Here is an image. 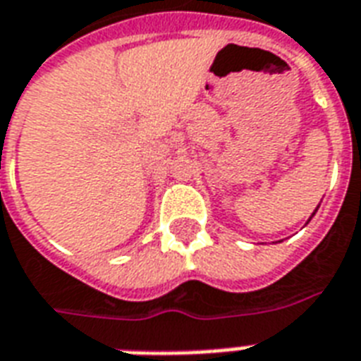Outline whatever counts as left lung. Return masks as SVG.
<instances>
[{
    "label": "left lung",
    "instance_id": "left-lung-1",
    "mask_svg": "<svg viewBox=\"0 0 361 361\" xmlns=\"http://www.w3.org/2000/svg\"><path fill=\"white\" fill-rule=\"evenodd\" d=\"M316 210H318V208H316ZM316 210H314V212H312V216H314V214H316ZM312 216H310V217H309V221H310V219H312Z\"/></svg>",
    "mask_w": 361,
    "mask_h": 361
}]
</instances>
